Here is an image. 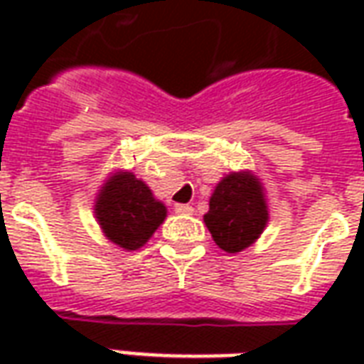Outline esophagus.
<instances>
[{
	"label": "esophagus",
	"instance_id": "obj_1",
	"mask_svg": "<svg viewBox=\"0 0 364 364\" xmlns=\"http://www.w3.org/2000/svg\"><path fill=\"white\" fill-rule=\"evenodd\" d=\"M175 213L193 214V206H191V205H175Z\"/></svg>",
	"mask_w": 364,
	"mask_h": 364
}]
</instances>
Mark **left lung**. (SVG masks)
Here are the masks:
<instances>
[{"label":"left lung","mask_w":364,"mask_h":364,"mask_svg":"<svg viewBox=\"0 0 364 364\" xmlns=\"http://www.w3.org/2000/svg\"><path fill=\"white\" fill-rule=\"evenodd\" d=\"M267 218L259 181L250 173H230L214 189L205 224L218 247L236 253L259 237Z\"/></svg>","instance_id":"obj_1"}]
</instances>
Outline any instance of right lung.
Listing matches in <instances>:
<instances>
[{"mask_svg":"<svg viewBox=\"0 0 364 364\" xmlns=\"http://www.w3.org/2000/svg\"><path fill=\"white\" fill-rule=\"evenodd\" d=\"M95 214L111 242L124 250H138L158 230L167 210L146 183L132 173H119L99 193Z\"/></svg>","mask_w":364,"mask_h":364,"instance_id":"obj_1","label":"right lung"}]
</instances>
